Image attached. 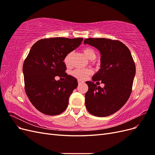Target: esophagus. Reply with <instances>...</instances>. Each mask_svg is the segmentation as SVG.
<instances>
[{
    "label": "esophagus",
    "mask_w": 155,
    "mask_h": 155,
    "mask_svg": "<svg viewBox=\"0 0 155 155\" xmlns=\"http://www.w3.org/2000/svg\"><path fill=\"white\" fill-rule=\"evenodd\" d=\"M84 82L83 81H81V80H79H79H78V84H79V85H81V84H82V83H83Z\"/></svg>",
    "instance_id": "obj_1"
}]
</instances>
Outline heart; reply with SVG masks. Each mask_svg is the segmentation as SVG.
Wrapping results in <instances>:
<instances>
[{
	"instance_id": "b5f03b06",
	"label": "heart",
	"mask_w": 155,
	"mask_h": 155,
	"mask_svg": "<svg viewBox=\"0 0 155 155\" xmlns=\"http://www.w3.org/2000/svg\"><path fill=\"white\" fill-rule=\"evenodd\" d=\"M83 54L86 57L90 60L94 59L96 57V55L94 50L91 48H85L83 50ZM72 52L68 53L64 58V63L68 66L70 63V59L72 57ZM92 74V70L91 69H76L72 72V75L79 80H85V79Z\"/></svg>"
}]
</instances>
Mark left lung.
<instances>
[{"mask_svg": "<svg viewBox=\"0 0 155 155\" xmlns=\"http://www.w3.org/2000/svg\"><path fill=\"white\" fill-rule=\"evenodd\" d=\"M101 54L100 69L87 81L85 105L94 116L105 117L115 113L128 100L132 91L136 67L130 51L121 42L105 38L84 40ZM101 81L105 86L97 87L94 81Z\"/></svg>", "mask_w": 155, "mask_h": 155, "instance_id": "8db88e82", "label": "left lung"}]
</instances>
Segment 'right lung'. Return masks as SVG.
I'll return each mask as SVG.
<instances>
[{
    "instance_id": "right-lung-1",
    "label": "right lung",
    "mask_w": 155,
    "mask_h": 155,
    "mask_svg": "<svg viewBox=\"0 0 155 155\" xmlns=\"http://www.w3.org/2000/svg\"><path fill=\"white\" fill-rule=\"evenodd\" d=\"M83 38L41 39L31 46L22 67L26 95L36 109L50 116L60 114L68 107L70 94L78 84L65 73V56L80 45ZM56 76L65 80L56 81Z\"/></svg>"
}]
</instances>
